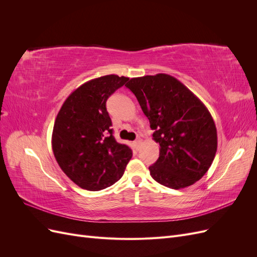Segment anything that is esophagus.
Here are the masks:
<instances>
[{"label":"esophagus","instance_id":"obj_1","mask_svg":"<svg viewBox=\"0 0 257 257\" xmlns=\"http://www.w3.org/2000/svg\"><path fill=\"white\" fill-rule=\"evenodd\" d=\"M141 145H142V139H141V138L136 139V141L134 142V147H135L136 150L139 149V147H141Z\"/></svg>","mask_w":257,"mask_h":257}]
</instances>
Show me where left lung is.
Listing matches in <instances>:
<instances>
[{
    "mask_svg": "<svg viewBox=\"0 0 257 257\" xmlns=\"http://www.w3.org/2000/svg\"><path fill=\"white\" fill-rule=\"evenodd\" d=\"M125 85L135 94L160 145V157L149 167L151 177L175 190L203 178L217 148L215 124L204 103L167 74L131 78Z\"/></svg>",
    "mask_w": 257,
    "mask_h": 257,
    "instance_id": "obj_1",
    "label": "left lung"
}]
</instances>
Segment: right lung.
I'll return each instance as SVG.
<instances>
[{
  "label": "right lung",
  "instance_id": "right-lung-1",
  "mask_svg": "<svg viewBox=\"0 0 257 257\" xmlns=\"http://www.w3.org/2000/svg\"><path fill=\"white\" fill-rule=\"evenodd\" d=\"M128 80L106 75L73 91L62 105L52 131V151L64 174L81 189L99 191L123 176L133 152L115 142L107 98Z\"/></svg>",
  "mask_w": 257,
  "mask_h": 257
}]
</instances>
